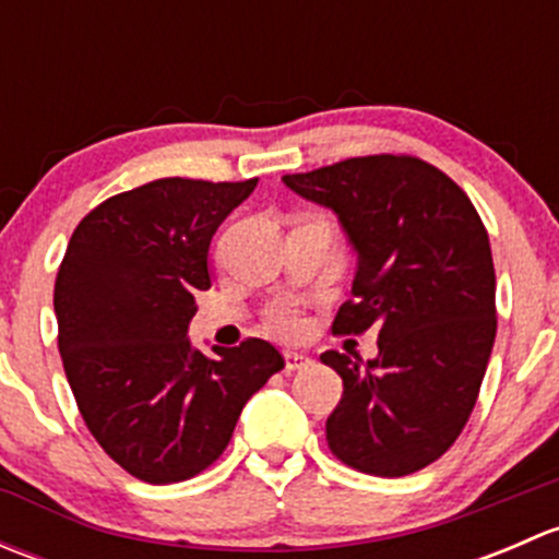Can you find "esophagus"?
Here are the masks:
<instances>
[{"instance_id":"obj_1","label":"esophagus","mask_w":559,"mask_h":559,"mask_svg":"<svg viewBox=\"0 0 559 559\" xmlns=\"http://www.w3.org/2000/svg\"><path fill=\"white\" fill-rule=\"evenodd\" d=\"M284 359H286V370H300L311 362V357L302 352H284Z\"/></svg>"}]
</instances>
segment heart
<instances>
[{
	"mask_svg": "<svg viewBox=\"0 0 559 559\" xmlns=\"http://www.w3.org/2000/svg\"><path fill=\"white\" fill-rule=\"evenodd\" d=\"M270 326H273V330H278L281 335H300L302 326H306V321H302V316L297 313L292 306H281L270 313Z\"/></svg>",
	"mask_w": 559,
	"mask_h": 559,
	"instance_id": "b5f03b06",
	"label": "heart"
}]
</instances>
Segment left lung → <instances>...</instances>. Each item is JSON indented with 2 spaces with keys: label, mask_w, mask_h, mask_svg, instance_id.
<instances>
[{
  "label": "left lung",
  "mask_w": 559,
  "mask_h": 559,
  "mask_svg": "<svg viewBox=\"0 0 559 559\" xmlns=\"http://www.w3.org/2000/svg\"><path fill=\"white\" fill-rule=\"evenodd\" d=\"M284 183L330 207L357 251L354 300L332 330H379V357L368 362L357 352L321 354L343 379L326 443L370 476L421 471L462 432L492 354L487 229L465 191L414 156H357Z\"/></svg>",
  "instance_id": "8db88e82"
}]
</instances>
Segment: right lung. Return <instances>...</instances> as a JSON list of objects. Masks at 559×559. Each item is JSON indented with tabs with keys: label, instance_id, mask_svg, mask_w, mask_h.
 <instances>
[{
	"label": "right lung",
	"instance_id": "right-lung-1",
	"mask_svg": "<svg viewBox=\"0 0 559 559\" xmlns=\"http://www.w3.org/2000/svg\"><path fill=\"white\" fill-rule=\"evenodd\" d=\"M257 178H159L110 197L72 233L56 275L59 352L83 421L134 478L186 481L222 456L284 357L267 341L202 354L189 341L207 251Z\"/></svg>",
	"mask_w": 559,
	"mask_h": 559
}]
</instances>
